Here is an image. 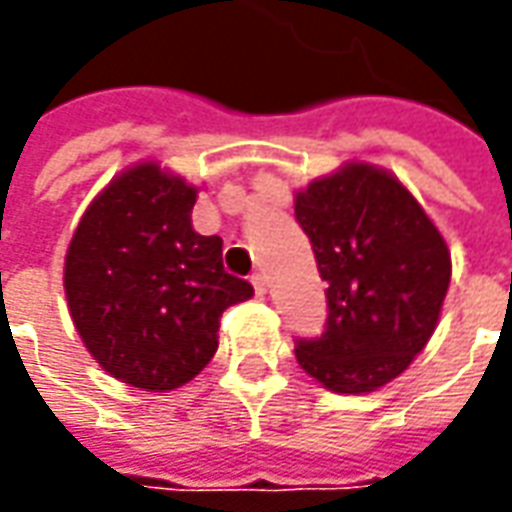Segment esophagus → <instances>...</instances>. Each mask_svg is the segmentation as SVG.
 <instances>
[{
    "mask_svg": "<svg viewBox=\"0 0 512 512\" xmlns=\"http://www.w3.org/2000/svg\"><path fill=\"white\" fill-rule=\"evenodd\" d=\"M250 282H253V290H256V296H265L267 293V279L262 270H256L253 276H250Z\"/></svg>",
    "mask_w": 512,
    "mask_h": 512,
    "instance_id": "obj_1",
    "label": "esophagus"
}]
</instances>
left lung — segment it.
<instances>
[{"mask_svg": "<svg viewBox=\"0 0 512 512\" xmlns=\"http://www.w3.org/2000/svg\"><path fill=\"white\" fill-rule=\"evenodd\" d=\"M327 282L322 336L296 339V359L336 393L396 379L433 336L450 285L442 233L399 179L347 165L296 196Z\"/></svg>", "mask_w": 512, "mask_h": 512, "instance_id": "left-lung-1", "label": "left lung"}]
</instances>
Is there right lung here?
Wrapping results in <instances>:
<instances>
[{
  "label": "right lung",
  "instance_id": "add662e5",
  "mask_svg": "<svg viewBox=\"0 0 512 512\" xmlns=\"http://www.w3.org/2000/svg\"><path fill=\"white\" fill-rule=\"evenodd\" d=\"M196 190L156 165L113 179L88 207L65 259L82 342L122 382L165 393L219 347L227 307L253 296L222 265V239L190 225Z\"/></svg>",
  "mask_w": 512,
  "mask_h": 512
}]
</instances>
